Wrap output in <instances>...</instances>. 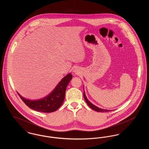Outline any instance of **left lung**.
<instances>
[{"label":"left lung","mask_w":149,"mask_h":149,"mask_svg":"<svg viewBox=\"0 0 149 149\" xmlns=\"http://www.w3.org/2000/svg\"><path fill=\"white\" fill-rule=\"evenodd\" d=\"M83 88H84V87L83 86ZM84 98L85 99V102L86 103V104L88 105V106L89 107L91 108H92L93 110L97 111V112H109V111H111L112 110H108V109H102V108H99L98 107L95 106V105H94L93 103H92L88 98H86V96L85 95V91H84Z\"/></svg>","instance_id":"8db88e82"}]
</instances>
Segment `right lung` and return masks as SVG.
<instances>
[{
	"mask_svg": "<svg viewBox=\"0 0 149 149\" xmlns=\"http://www.w3.org/2000/svg\"><path fill=\"white\" fill-rule=\"evenodd\" d=\"M72 76L69 73L57 84L54 89L47 95L37 100L26 98L17 92L24 103L35 111L43 113L53 112L57 110L64 102L66 87L70 81Z\"/></svg>",
	"mask_w": 149,
	"mask_h": 149,
	"instance_id": "add662e5",
	"label": "right lung"
}]
</instances>
